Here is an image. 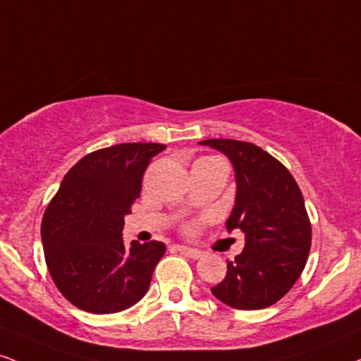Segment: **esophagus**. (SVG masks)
Masks as SVG:
<instances>
[{
    "mask_svg": "<svg viewBox=\"0 0 361 361\" xmlns=\"http://www.w3.org/2000/svg\"><path fill=\"white\" fill-rule=\"evenodd\" d=\"M178 250H180L181 254L186 255V257H190V259H200L203 255L200 250L192 249V247H186V245H178Z\"/></svg>",
    "mask_w": 361,
    "mask_h": 361,
    "instance_id": "1",
    "label": "esophagus"
}]
</instances>
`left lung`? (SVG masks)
Masks as SVG:
<instances>
[{"label": "left lung", "mask_w": 361, "mask_h": 361, "mask_svg": "<svg viewBox=\"0 0 361 361\" xmlns=\"http://www.w3.org/2000/svg\"><path fill=\"white\" fill-rule=\"evenodd\" d=\"M235 171V205L225 222L242 230L245 247L227 260V276L212 288L216 299L235 310H264L293 288L311 249L305 198L286 166L252 142L207 139Z\"/></svg>", "instance_id": "8db88e82"}]
</instances>
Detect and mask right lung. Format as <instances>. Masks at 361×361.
<instances>
[{"label":"right lung","mask_w":361,"mask_h":361,"mask_svg":"<svg viewBox=\"0 0 361 361\" xmlns=\"http://www.w3.org/2000/svg\"><path fill=\"white\" fill-rule=\"evenodd\" d=\"M164 145L124 142L84 156L47 207L42 244L51 279L82 311L111 314L147 293L163 242L126 245L124 216L139 197L147 164Z\"/></svg>","instance_id":"add662e5"}]
</instances>
